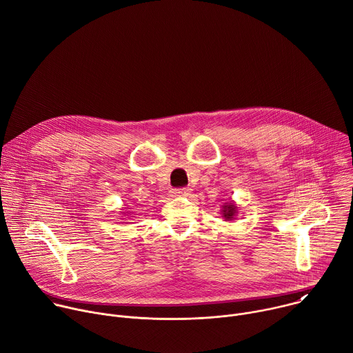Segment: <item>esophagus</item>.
<instances>
[{
	"mask_svg": "<svg viewBox=\"0 0 353 353\" xmlns=\"http://www.w3.org/2000/svg\"><path fill=\"white\" fill-rule=\"evenodd\" d=\"M190 192H191L190 187H179V188L172 190L173 195H185V194H190Z\"/></svg>",
	"mask_w": 353,
	"mask_h": 353,
	"instance_id": "obj_1",
	"label": "esophagus"
}]
</instances>
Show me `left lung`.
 Masks as SVG:
<instances>
[{"label":"left lung","mask_w":353,"mask_h":353,"mask_svg":"<svg viewBox=\"0 0 353 353\" xmlns=\"http://www.w3.org/2000/svg\"><path fill=\"white\" fill-rule=\"evenodd\" d=\"M223 208H225V210H223V215H225V218H228V219H230V218L236 214L234 205H225Z\"/></svg>","instance_id":"8db88e82"}]
</instances>
